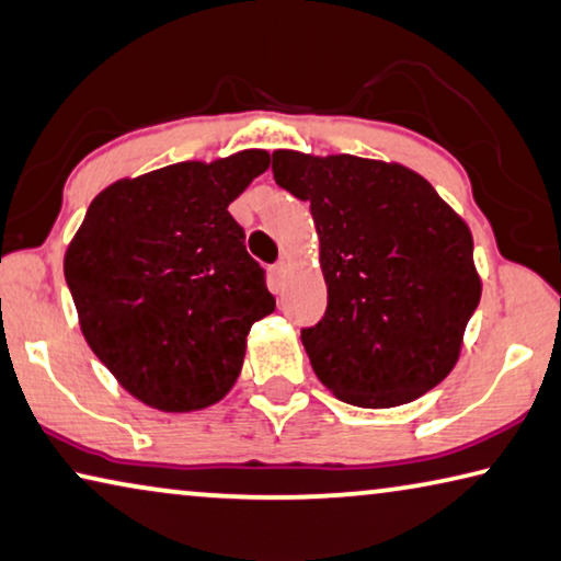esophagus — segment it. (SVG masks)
Listing matches in <instances>:
<instances>
[{
    "mask_svg": "<svg viewBox=\"0 0 561 561\" xmlns=\"http://www.w3.org/2000/svg\"><path fill=\"white\" fill-rule=\"evenodd\" d=\"M287 274H289V264L284 262V260L272 266V277H274V282H277V284H282L284 279H287Z\"/></svg>",
    "mask_w": 561,
    "mask_h": 561,
    "instance_id": "obj_1",
    "label": "esophagus"
}]
</instances>
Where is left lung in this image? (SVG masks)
Wrapping results in <instances>:
<instances>
[{
	"mask_svg": "<svg viewBox=\"0 0 561 561\" xmlns=\"http://www.w3.org/2000/svg\"><path fill=\"white\" fill-rule=\"evenodd\" d=\"M272 172L312 204L327 312L301 344L319 381L364 409L437 387L482 297L467 221L399 162L277 149Z\"/></svg>",
	"mask_w": 561,
	"mask_h": 561,
	"instance_id": "1",
	"label": "left lung"
}]
</instances>
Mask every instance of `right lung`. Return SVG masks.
I'll use <instances>...</instances> for the list:
<instances>
[{"label": "right lung", "instance_id": "1", "mask_svg": "<svg viewBox=\"0 0 561 561\" xmlns=\"http://www.w3.org/2000/svg\"><path fill=\"white\" fill-rule=\"evenodd\" d=\"M266 167L264 149L192 159L124 176L89 204L65 277L87 344L141 404L184 414L221 402L249 329L274 312L229 215Z\"/></svg>", "mask_w": 561, "mask_h": 561}]
</instances>
